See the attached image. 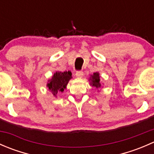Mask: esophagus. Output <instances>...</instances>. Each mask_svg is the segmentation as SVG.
<instances>
[{"instance_id":"1","label":"esophagus","mask_w":154,"mask_h":154,"mask_svg":"<svg viewBox=\"0 0 154 154\" xmlns=\"http://www.w3.org/2000/svg\"><path fill=\"white\" fill-rule=\"evenodd\" d=\"M75 74L77 77H82L83 76V72L82 71H77Z\"/></svg>"}]
</instances>
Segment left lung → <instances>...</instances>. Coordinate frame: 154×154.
I'll use <instances>...</instances> for the list:
<instances>
[{"label":"left lung","instance_id":"left-lung-1","mask_svg":"<svg viewBox=\"0 0 154 154\" xmlns=\"http://www.w3.org/2000/svg\"><path fill=\"white\" fill-rule=\"evenodd\" d=\"M90 80H91V85H92L93 86L96 87V88H100V76L97 72L94 73L93 75H91V78L90 77Z\"/></svg>","mask_w":154,"mask_h":154}]
</instances>
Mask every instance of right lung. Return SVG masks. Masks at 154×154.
Here are the masks:
<instances>
[{"label":"right lung","mask_w":154,"mask_h":154,"mask_svg":"<svg viewBox=\"0 0 154 154\" xmlns=\"http://www.w3.org/2000/svg\"><path fill=\"white\" fill-rule=\"evenodd\" d=\"M71 71H57L54 76L52 77V79L49 80V83H48V87L51 92L54 94V95L56 96L58 91H64L65 88H66L68 81L71 78Z\"/></svg>","instance_id":"right-lung-1"}]
</instances>
